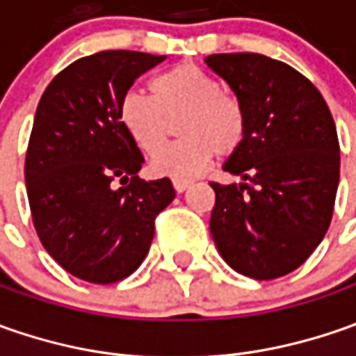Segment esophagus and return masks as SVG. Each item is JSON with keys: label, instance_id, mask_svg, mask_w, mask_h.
I'll use <instances>...</instances> for the list:
<instances>
[{"label": "esophagus", "instance_id": "34e87169", "mask_svg": "<svg viewBox=\"0 0 356 356\" xmlns=\"http://www.w3.org/2000/svg\"><path fill=\"white\" fill-rule=\"evenodd\" d=\"M172 186H174V190H176V192H184V190H188V188L192 186V180H186V178H174V180H172Z\"/></svg>", "mask_w": 356, "mask_h": 356}]
</instances>
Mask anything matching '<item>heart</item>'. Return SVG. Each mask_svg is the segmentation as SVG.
<instances>
[{
	"mask_svg": "<svg viewBox=\"0 0 356 356\" xmlns=\"http://www.w3.org/2000/svg\"><path fill=\"white\" fill-rule=\"evenodd\" d=\"M152 95L129 90L118 103V120L144 154L156 155L150 168L160 176L190 178L216 152L229 156L248 134V108L236 92L196 63H180L150 81ZM181 118L183 140L161 148L171 122Z\"/></svg>",
	"mask_w": 356,
	"mask_h": 356,
	"instance_id": "1",
	"label": "heart"
}]
</instances>
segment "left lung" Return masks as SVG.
<instances>
[{"label": "left lung", "mask_w": 356, "mask_h": 356, "mask_svg": "<svg viewBox=\"0 0 356 356\" xmlns=\"http://www.w3.org/2000/svg\"><path fill=\"white\" fill-rule=\"evenodd\" d=\"M206 63L248 108L245 140L224 164L243 182H210L212 238L238 273L277 280L305 264L331 224L341 164L335 120L319 89L287 63L259 53Z\"/></svg>", "instance_id": "left-lung-1"}]
</instances>
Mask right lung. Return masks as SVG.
Listing matches in <instances>:
<instances>
[{
  "mask_svg": "<svg viewBox=\"0 0 356 356\" xmlns=\"http://www.w3.org/2000/svg\"><path fill=\"white\" fill-rule=\"evenodd\" d=\"M166 57L101 51L47 85L25 154V188L43 248L79 280L108 285L143 264L156 216L176 192L136 176L144 158L118 120V103ZM120 184V186H117Z\"/></svg>",
  "mask_w": 356,
  "mask_h": 356,
  "instance_id": "obj_1",
  "label": "right lung"
}]
</instances>
